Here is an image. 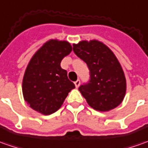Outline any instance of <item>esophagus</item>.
Returning <instances> with one entry per match:
<instances>
[{
    "mask_svg": "<svg viewBox=\"0 0 148 148\" xmlns=\"http://www.w3.org/2000/svg\"><path fill=\"white\" fill-rule=\"evenodd\" d=\"M74 85H75L76 88H78V87H79V85H80V81H79V80L78 79L76 82H74Z\"/></svg>",
    "mask_w": 148,
    "mask_h": 148,
    "instance_id": "obj_1",
    "label": "esophagus"
}]
</instances>
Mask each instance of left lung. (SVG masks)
Segmentation results:
<instances>
[{"label":"left lung","instance_id":"left-lung-1","mask_svg":"<svg viewBox=\"0 0 148 148\" xmlns=\"http://www.w3.org/2000/svg\"><path fill=\"white\" fill-rule=\"evenodd\" d=\"M73 49L90 70V82L79 87L87 103L100 112L116 108L125 98L126 79L116 55L97 40H82L74 44Z\"/></svg>","mask_w":148,"mask_h":148}]
</instances>
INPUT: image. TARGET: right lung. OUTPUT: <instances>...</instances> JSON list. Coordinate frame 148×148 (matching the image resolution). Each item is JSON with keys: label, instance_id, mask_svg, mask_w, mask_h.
I'll use <instances>...</instances> for the list:
<instances>
[{"label": "right lung", "instance_id": "add662e5", "mask_svg": "<svg viewBox=\"0 0 148 148\" xmlns=\"http://www.w3.org/2000/svg\"><path fill=\"white\" fill-rule=\"evenodd\" d=\"M72 51L66 40H49L32 56L23 78L25 101L36 112L50 115L63 104L71 90L75 88L61 69V61Z\"/></svg>", "mask_w": 148, "mask_h": 148}]
</instances>
